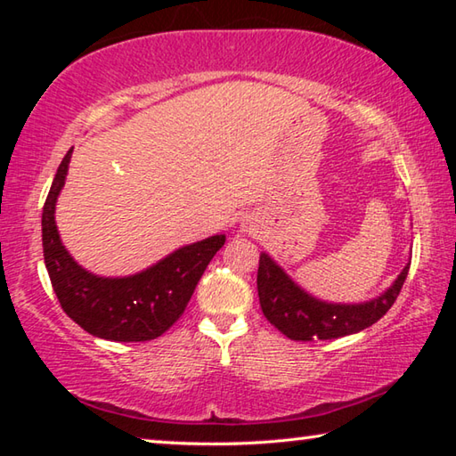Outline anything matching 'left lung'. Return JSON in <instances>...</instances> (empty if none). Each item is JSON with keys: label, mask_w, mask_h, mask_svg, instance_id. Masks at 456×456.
<instances>
[{"label": "left lung", "mask_w": 456, "mask_h": 456, "mask_svg": "<svg viewBox=\"0 0 456 456\" xmlns=\"http://www.w3.org/2000/svg\"><path fill=\"white\" fill-rule=\"evenodd\" d=\"M408 267L411 261L378 297L362 304H331L307 293L264 251L257 269L259 304L265 318L289 339L310 342L350 336L372 326L390 310L403 289Z\"/></svg>", "instance_id": "8db88e82"}]
</instances>
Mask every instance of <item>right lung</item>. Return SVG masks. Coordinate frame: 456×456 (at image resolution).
<instances>
[{
  "mask_svg": "<svg viewBox=\"0 0 456 456\" xmlns=\"http://www.w3.org/2000/svg\"><path fill=\"white\" fill-rule=\"evenodd\" d=\"M72 149L53 176L42 213L44 261L61 310L88 334L112 342L154 339L181 318L200 275L225 235L183 245L142 272L102 277L84 269L61 243L56 225V200L66 183Z\"/></svg>",
  "mask_w": 456,
  "mask_h": 456,
  "instance_id": "right-lung-1",
  "label": "right lung"
}]
</instances>
